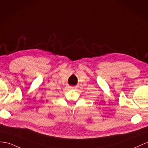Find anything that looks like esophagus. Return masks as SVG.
Segmentation results:
<instances>
[{"label":"esophagus","instance_id":"esophagus-1","mask_svg":"<svg viewBox=\"0 0 148 148\" xmlns=\"http://www.w3.org/2000/svg\"><path fill=\"white\" fill-rule=\"evenodd\" d=\"M68 88L70 90H72V89H75V88H77V87L76 86H69Z\"/></svg>","mask_w":148,"mask_h":148}]
</instances>
